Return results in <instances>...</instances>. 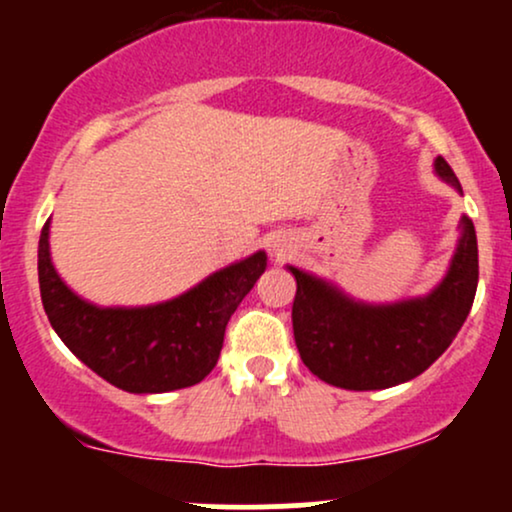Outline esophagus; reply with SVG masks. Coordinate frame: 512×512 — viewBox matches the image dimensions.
<instances>
[{"instance_id":"1","label":"esophagus","mask_w":512,"mask_h":512,"mask_svg":"<svg viewBox=\"0 0 512 512\" xmlns=\"http://www.w3.org/2000/svg\"><path fill=\"white\" fill-rule=\"evenodd\" d=\"M272 248H274L276 255H284V252H286V245H284V243H274Z\"/></svg>"}]
</instances>
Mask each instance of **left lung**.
Segmentation results:
<instances>
[{
    "instance_id": "left-lung-1",
    "label": "left lung",
    "mask_w": 512,
    "mask_h": 512,
    "mask_svg": "<svg viewBox=\"0 0 512 512\" xmlns=\"http://www.w3.org/2000/svg\"><path fill=\"white\" fill-rule=\"evenodd\" d=\"M443 182L462 195L457 175L443 156L433 161ZM296 279L293 337L310 373L344 390H385L416 378L457 337L472 310L479 284L477 233L469 216L448 272L426 296L397 303H363L303 269L286 264Z\"/></svg>"
}]
</instances>
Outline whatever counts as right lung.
<instances>
[{
    "label": "right lung",
    "mask_w": 512,
    "mask_h": 512,
    "mask_svg": "<svg viewBox=\"0 0 512 512\" xmlns=\"http://www.w3.org/2000/svg\"><path fill=\"white\" fill-rule=\"evenodd\" d=\"M264 269L267 252L257 250L170 301L103 308L74 293L57 274L50 219L38 243L40 298L52 330L93 373L134 395L202 383L219 361L228 320Z\"/></svg>",
    "instance_id": "add662e5"
}]
</instances>
